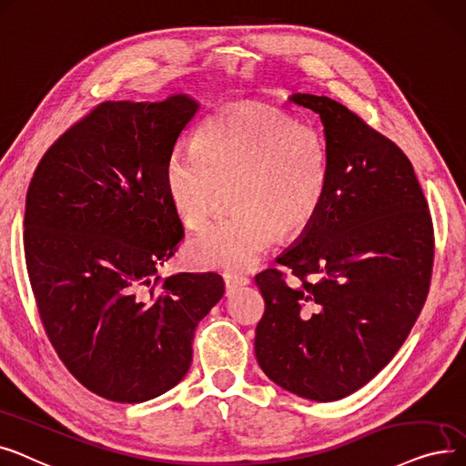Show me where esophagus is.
I'll list each match as a JSON object with an SVG mask.
<instances>
[{"instance_id": "1", "label": "esophagus", "mask_w": 466, "mask_h": 466, "mask_svg": "<svg viewBox=\"0 0 466 466\" xmlns=\"http://www.w3.org/2000/svg\"><path fill=\"white\" fill-rule=\"evenodd\" d=\"M224 282H226L228 290L231 292V290H235V288H238V286L248 284L250 279L247 275H242V273H229L228 271V273H224Z\"/></svg>"}]
</instances>
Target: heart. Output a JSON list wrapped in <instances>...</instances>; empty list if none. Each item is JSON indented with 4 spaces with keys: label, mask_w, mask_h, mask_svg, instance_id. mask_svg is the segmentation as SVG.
<instances>
[{
    "label": "heart",
    "mask_w": 466,
    "mask_h": 466,
    "mask_svg": "<svg viewBox=\"0 0 466 466\" xmlns=\"http://www.w3.org/2000/svg\"><path fill=\"white\" fill-rule=\"evenodd\" d=\"M163 180L172 212L189 229L207 226L229 189L233 212L193 237L186 259L197 269L247 268L277 237L294 238L313 224L329 153L320 132L288 114L235 106L210 116L195 142L172 147Z\"/></svg>",
    "instance_id": "1"
}]
</instances>
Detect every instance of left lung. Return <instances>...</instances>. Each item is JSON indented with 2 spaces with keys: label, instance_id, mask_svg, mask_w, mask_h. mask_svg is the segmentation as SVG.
<instances>
[{
  "label": "left lung",
  "instance_id": "1",
  "mask_svg": "<svg viewBox=\"0 0 466 466\" xmlns=\"http://www.w3.org/2000/svg\"><path fill=\"white\" fill-rule=\"evenodd\" d=\"M290 100L320 116L329 153L324 205L298 247L256 275L265 313L256 359L282 389L317 402L349 396L402 347L423 309L434 228L406 153L328 96Z\"/></svg>",
  "mask_w": 466,
  "mask_h": 466
}]
</instances>
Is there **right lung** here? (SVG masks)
Here are the masks:
<instances>
[{"mask_svg": "<svg viewBox=\"0 0 466 466\" xmlns=\"http://www.w3.org/2000/svg\"><path fill=\"white\" fill-rule=\"evenodd\" d=\"M197 102H102L43 155L26 193L25 256L58 359L91 392L137 404L187 373L218 273L155 277L184 237L165 163Z\"/></svg>", "mask_w": 466, "mask_h": 466, "instance_id": "1", "label": "right lung"}]
</instances>
